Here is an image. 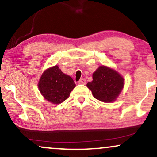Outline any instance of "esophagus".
<instances>
[{"mask_svg": "<svg viewBox=\"0 0 157 157\" xmlns=\"http://www.w3.org/2000/svg\"><path fill=\"white\" fill-rule=\"evenodd\" d=\"M78 83H79V84L86 85V79H84V78H82V79H81V80H79Z\"/></svg>", "mask_w": 157, "mask_h": 157, "instance_id": "esophagus-1", "label": "esophagus"}]
</instances>
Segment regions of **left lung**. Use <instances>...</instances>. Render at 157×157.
Listing matches in <instances>:
<instances>
[{
  "label": "left lung",
  "mask_w": 157,
  "mask_h": 157,
  "mask_svg": "<svg viewBox=\"0 0 157 157\" xmlns=\"http://www.w3.org/2000/svg\"><path fill=\"white\" fill-rule=\"evenodd\" d=\"M93 80L88 82L94 97L104 102L116 100L124 86V79L117 71L105 66L93 73Z\"/></svg>",
  "instance_id": "obj_1"
}]
</instances>
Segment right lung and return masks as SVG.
<instances>
[{
    "instance_id": "1",
    "label": "right lung",
    "mask_w": 157,
    "mask_h": 157,
    "mask_svg": "<svg viewBox=\"0 0 157 157\" xmlns=\"http://www.w3.org/2000/svg\"><path fill=\"white\" fill-rule=\"evenodd\" d=\"M75 86L73 79L63 72L57 66L46 69L38 82L41 94L54 104L64 102Z\"/></svg>"
}]
</instances>
